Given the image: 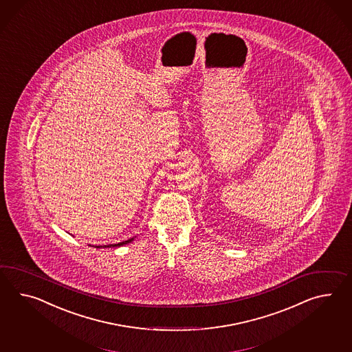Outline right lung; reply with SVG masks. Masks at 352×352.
<instances>
[{"label": "right lung", "instance_id": "obj_1", "mask_svg": "<svg viewBox=\"0 0 352 352\" xmlns=\"http://www.w3.org/2000/svg\"><path fill=\"white\" fill-rule=\"evenodd\" d=\"M133 239L126 240V241H120L118 244H109V245H104V247H107V248H109V247H120V245H123V244H127L129 241H132ZM96 248H102V247H96Z\"/></svg>", "mask_w": 352, "mask_h": 352}]
</instances>
